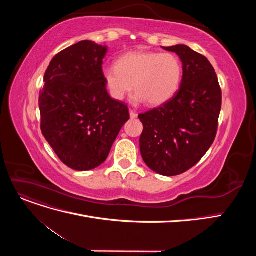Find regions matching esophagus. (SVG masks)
Masks as SVG:
<instances>
[{
	"instance_id": "34e87169",
	"label": "esophagus",
	"mask_w": 256,
	"mask_h": 256,
	"mask_svg": "<svg viewBox=\"0 0 256 256\" xmlns=\"http://www.w3.org/2000/svg\"><path fill=\"white\" fill-rule=\"evenodd\" d=\"M129 113H130V118H136V116H138V114H136V112L134 111V110H129Z\"/></svg>"
}]
</instances>
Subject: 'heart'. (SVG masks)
Instances as JSON below:
<instances>
[{
    "instance_id": "b5f03b06",
    "label": "heart",
    "mask_w": 256,
    "mask_h": 256,
    "mask_svg": "<svg viewBox=\"0 0 256 256\" xmlns=\"http://www.w3.org/2000/svg\"><path fill=\"white\" fill-rule=\"evenodd\" d=\"M102 76L110 96L116 102H122L134 88V102L160 106L180 88L182 65L173 53L134 50L116 58L115 67L104 68Z\"/></svg>"
}]
</instances>
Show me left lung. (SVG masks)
I'll list each match as a JSON object with an SVG mask.
<instances>
[{
  "label": "left lung",
  "mask_w": 256,
  "mask_h": 256,
  "mask_svg": "<svg viewBox=\"0 0 256 256\" xmlns=\"http://www.w3.org/2000/svg\"><path fill=\"white\" fill-rule=\"evenodd\" d=\"M182 63L178 92L166 104L138 114L142 158L154 172L175 176L202 159L214 141L222 92L212 65L188 46L164 47Z\"/></svg>",
  "instance_id": "obj_1"
}]
</instances>
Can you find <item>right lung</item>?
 Segmentation results:
<instances>
[{
    "label": "right lung",
    "instance_id": "right-lung-1",
    "mask_svg": "<svg viewBox=\"0 0 256 256\" xmlns=\"http://www.w3.org/2000/svg\"><path fill=\"white\" fill-rule=\"evenodd\" d=\"M106 51L90 40L60 51L40 92L42 132L60 160L76 171L104 164L130 118L127 104L108 94L102 76Z\"/></svg>",
    "mask_w": 256,
    "mask_h": 256
}]
</instances>
